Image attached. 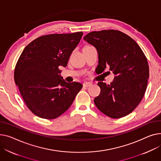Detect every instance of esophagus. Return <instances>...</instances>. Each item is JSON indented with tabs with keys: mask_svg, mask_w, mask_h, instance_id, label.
Segmentation results:
<instances>
[{
	"mask_svg": "<svg viewBox=\"0 0 161 161\" xmlns=\"http://www.w3.org/2000/svg\"><path fill=\"white\" fill-rule=\"evenodd\" d=\"M91 83H89V82H85L83 83V87H88L91 86Z\"/></svg>",
	"mask_w": 161,
	"mask_h": 161,
	"instance_id": "obj_1",
	"label": "esophagus"
}]
</instances>
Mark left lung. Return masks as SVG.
<instances>
[{
  "label": "left lung",
  "instance_id": "obj_1",
  "mask_svg": "<svg viewBox=\"0 0 161 161\" xmlns=\"http://www.w3.org/2000/svg\"><path fill=\"white\" fill-rule=\"evenodd\" d=\"M83 39L97 50L98 72L108 67L115 75L110 85L98 83L101 91L94 98V104L112 119L129 114L141 102L149 78L148 63L142 49L119 30L92 31Z\"/></svg>",
  "mask_w": 161,
  "mask_h": 161
}]
</instances>
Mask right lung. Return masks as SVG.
Segmentation results:
<instances>
[{"label":"right lung","mask_w":161,"mask_h":161,"mask_svg":"<svg viewBox=\"0 0 161 161\" xmlns=\"http://www.w3.org/2000/svg\"><path fill=\"white\" fill-rule=\"evenodd\" d=\"M83 32L41 36L23 50L14 80L28 109L35 115L54 119L65 113L81 89L80 83H67L59 67H65Z\"/></svg>","instance_id":"add662e5"}]
</instances>
